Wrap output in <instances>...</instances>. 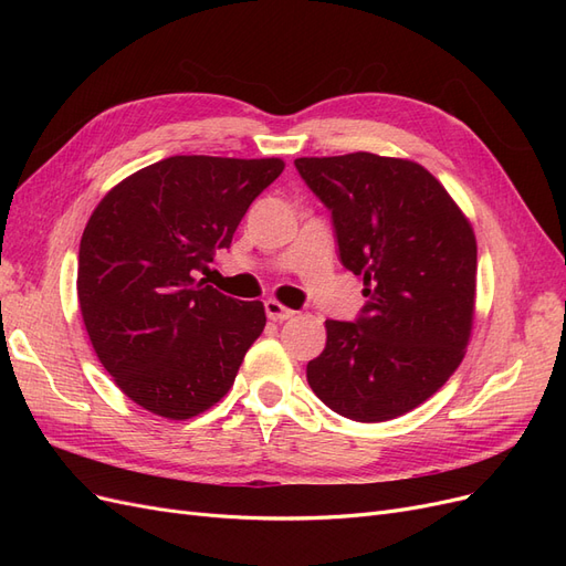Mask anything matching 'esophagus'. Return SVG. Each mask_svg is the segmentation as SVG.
<instances>
[{
  "mask_svg": "<svg viewBox=\"0 0 566 566\" xmlns=\"http://www.w3.org/2000/svg\"><path fill=\"white\" fill-rule=\"evenodd\" d=\"M264 310H266V316H269L271 321H287V318L295 316L293 310H287V306H283V304L276 302V300H266V302H264Z\"/></svg>",
  "mask_w": 566,
  "mask_h": 566,
  "instance_id": "1",
  "label": "esophagus"
}]
</instances>
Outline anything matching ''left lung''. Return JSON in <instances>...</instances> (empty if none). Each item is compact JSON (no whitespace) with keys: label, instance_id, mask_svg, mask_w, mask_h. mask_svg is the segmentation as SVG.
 Wrapping results in <instances>:
<instances>
[{"label":"left lung","instance_id":"1","mask_svg":"<svg viewBox=\"0 0 566 566\" xmlns=\"http://www.w3.org/2000/svg\"><path fill=\"white\" fill-rule=\"evenodd\" d=\"M331 210L339 262L364 276L354 321H325L306 380L335 413L382 422L413 410L460 366L472 331L476 241L451 196L418 163L349 153L297 158Z\"/></svg>","mask_w":566,"mask_h":566}]
</instances>
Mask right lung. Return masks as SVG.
<instances>
[{
  "label": "right lung",
  "mask_w": 566,
  "mask_h": 566,
  "mask_svg": "<svg viewBox=\"0 0 566 566\" xmlns=\"http://www.w3.org/2000/svg\"><path fill=\"white\" fill-rule=\"evenodd\" d=\"M283 160L172 156L119 181L87 221L77 256L84 328L115 385L169 420L193 418L231 389L262 302L198 279L229 248Z\"/></svg>",
  "instance_id": "obj_1"
}]
</instances>
